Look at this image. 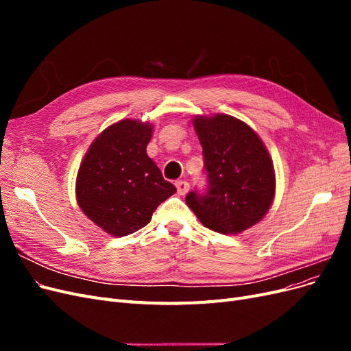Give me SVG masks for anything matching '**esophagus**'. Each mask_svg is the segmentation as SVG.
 <instances>
[{"mask_svg":"<svg viewBox=\"0 0 351 351\" xmlns=\"http://www.w3.org/2000/svg\"><path fill=\"white\" fill-rule=\"evenodd\" d=\"M176 187H177L178 195H182V196L189 192V183L184 182V180H178V182H176Z\"/></svg>","mask_w":351,"mask_h":351,"instance_id":"1","label":"esophagus"}]
</instances>
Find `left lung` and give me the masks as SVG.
<instances>
[{
	"instance_id": "1",
	"label": "left lung",
	"mask_w": 351,
	"mask_h": 351,
	"mask_svg": "<svg viewBox=\"0 0 351 351\" xmlns=\"http://www.w3.org/2000/svg\"><path fill=\"white\" fill-rule=\"evenodd\" d=\"M193 125L208 187L205 193H187L186 204L206 228L239 234L258 224L272 205V159L261 137L234 117H195Z\"/></svg>"
}]
</instances>
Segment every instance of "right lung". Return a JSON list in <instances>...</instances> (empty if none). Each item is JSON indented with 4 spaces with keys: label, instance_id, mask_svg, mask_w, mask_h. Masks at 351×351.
Returning a JSON list of instances; mask_svg holds the SVG:
<instances>
[{
    "label": "right lung",
    "instance_id": "add662e5",
    "mask_svg": "<svg viewBox=\"0 0 351 351\" xmlns=\"http://www.w3.org/2000/svg\"><path fill=\"white\" fill-rule=\"evenodd\" d=\"M152 125L121 120L105 129L80 164V209L105 232L123 237L143 228L155 209L177 192L146 154Z\"/></svg>",
    "mask_w": 351,
    "mask_h": 351
}]
</instances>
